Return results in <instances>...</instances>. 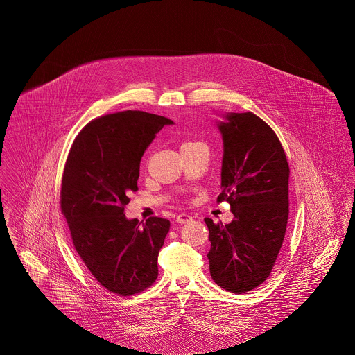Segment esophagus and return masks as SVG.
<instances>
[{"instance_id": "esophagus-1", "label": "esophagus", "mask_w": 355, "mask_h": 355, "mask_svg": "<svg viewBox=\"0 0 355 355\" xmlns=\"http://www.w3.org/2000/svg\"><path fill=\"white\" fill-rule=\"evenodd\" d=\"M193 220V217L191 216H189V214H180L178 217H177V222L178 223H181V225H184V223H187V222H190V220Z\"/></svg>"}]
</instances>
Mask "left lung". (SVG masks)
<instances>
[{"label": "left lung", "mask_w": 355, "mask_h": 355, "mask_svg": "<svg viewBox=\"0 0 355 355\" xmlns=\"http://www.w3.org/2000/svg\"><path fill=\"white\" fill-rule=\"evenodd\" d=\"M217 128L223 157L217 201L230 203V223L205 218L211 242L210 274L218 286L242 294L269 277L286 233L288 165L270 126L253 113H223Z\"/></svg>", "instance_id": "left-lung-1"}]
</instances>
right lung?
Instances as JSON below:
<instances>
[{"instance_id":"1","label":"right lung","mask_w":355,"mask_h":355,"mask_svg":"<svg viewBox=\"0 0 355 355\" xmlns=\"http://www.w3.org/2000/svg\"><path fill=\"white\" fill-rule=\"evenodd\" d=\"M174 122L126 110L89 122L69 153L61 209L74 248L100 285L128 297L150 286L170 222L152 217L142 226L123 206L137 191L139 162L155 135Z\"/></svg>"}]
</instances>
